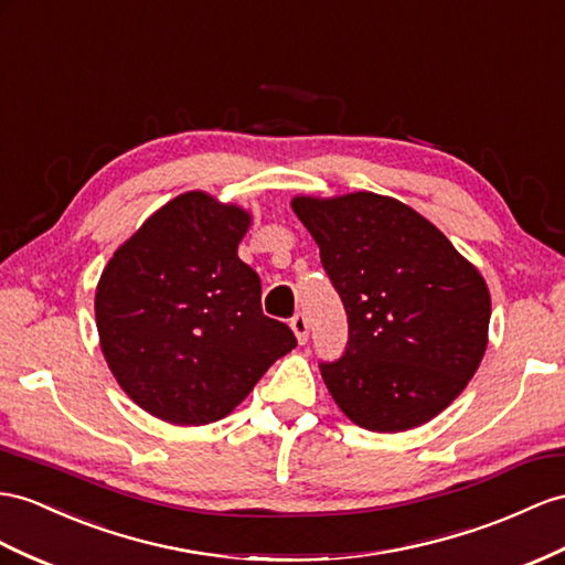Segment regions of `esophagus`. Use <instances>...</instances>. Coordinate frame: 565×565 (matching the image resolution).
Segmentation results:
<instances>
[{"label":"esophagus","mask_w":565,"mask_h":565,"mask_svg":"<svg viewBox=\"0 0 565 565\" xmlns=\"http://www.w3.org/2000/svg\"><path fill=\"white\" fill-rule=\"evenodd\" d=\"M291 329H294V334H296V339H298V343H306L308 341V320H306V315L302 312H298V315H294L291 317Z\"/></svg>","instance_id":"34e87169"}]
</instances>
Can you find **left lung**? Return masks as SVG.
<instances>
[{"label":"left lung","mask_w":565,"mask_h":565,"mask_svg":"<svg viewBox=\"0 0 565 565\" xmlns=\"http://www.w3.org/2000/svg\"><path fill=\"white\" fill-rule=\"evenodd\" d=\"M349 315V345L322 380L370 431L420 427L451 406L487 351V281L441 231L401 200L358 191L296 195Z\"/></svg>","instance_id":"1"}]
</instances>
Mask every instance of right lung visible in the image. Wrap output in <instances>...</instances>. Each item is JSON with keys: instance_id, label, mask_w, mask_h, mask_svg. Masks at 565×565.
<instances>
[{"instance_id": "right-lung-1", "label": "right lung", "mask_w": 565, "mask_h": 565, "mask_svg": "<svg viewBox=\"0 0 565 565\" xmlns=\"http://www.w3.org/2000/svg\"><path fill=\"white\" fill-rule=\"evenodd\" d=\"M253 222L231 202L188 191L111 255L95 291L99 349L126 396L179 427L216 423L296 349L263 312V286L238 257Z\"/></svg>"}]
</instances>
